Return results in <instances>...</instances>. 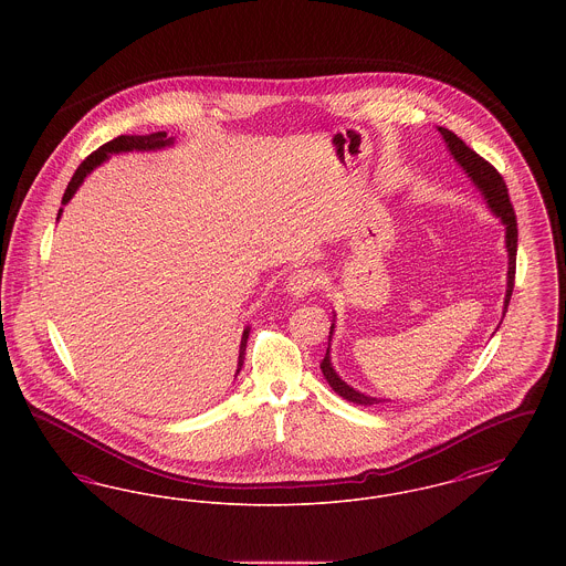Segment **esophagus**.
<instances>
[{"instance_id": "34e87169", "label": "esophagus", "mask_w": 566, "mask_h": 566, "mask_svg": "<svg viewBox=\"0 0 566 566\" xmlns=\"http://www.w3.org/2000/svg\"><path fill=\"white\" fill-rule=\"evenodd\" d=\"M318 271L312 270V268H298V270L291 273L289 277V284H286V291L293 298H303L307 296V293L318 284Z\"/></svg>"}]
</instances>
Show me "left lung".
<instances>
[{"label":"left lung","instance_id":"left-lung-1","mask_svg":"<svg viewBox=\"0 0 566 566\" xmlns=\"http://www.w3.org/2000/svg\"><path fill=\"white\" fill-rule=\"evenodd\" d=\"M439 134L443 137L450 155L454 157V161L464 169V174L471 178V182L475 185V189L482 192V197L485 199V206L490 208V212L501 218V222L505 224V248H507V291H505V301H503V318H505V312H507V305H510V298L513 293V280H515V254H517V222H515V212H513L512 201H510V192H507V185L503 180V176L490 165V163L482 159L475 150H471L458 135L452 134L450 129L446 127H437ZM333 331H335V321L331 324V333H328V348L324 354L323 363H321V369H323V376L328 386L339 395L344 397L346 401L356 405H369L384 403L388 399H376V397H369L365 392H358L354 390L350 384H346L342 377L337 376V371L333 369V363H331V339H333Z\"/></svg>","mask_w":566,"mask_h":566}]
</instances>
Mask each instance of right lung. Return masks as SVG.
<instances>
[{"mask_svg": "<svg viewBox=\"0 0 566 566\" xmlns=\"http://www.w3.org/2000/svg\"><path fill=\"white\" fill-rule=\"evenodd\" d=\"M167 146H174V137H167L165 132L148 135H118V137H114L112 142L104 144L102 148H97L93 155H88V157L81 163V167L76 169V174L72 176V180H70V185H67V189H65V195H63V201H61V203L67 206L70 199L76 195V190L81 189L84 178H86L93 169H97L102 163L108 161L112 155H118V153H134V150H137V153H150V150H163V148H167ZM61 212H63V208L59 210L56 220L61 218ZM248 335H250V326L243 328L240 356H238V374L242 371L243 358H245L243 354H245ZM238 374H235V376H238Z\"/></svg>", "mask_w": 566, "mask_h": 566, "instance_id": "obj_1", "label": "right lung"}]
</instances>
